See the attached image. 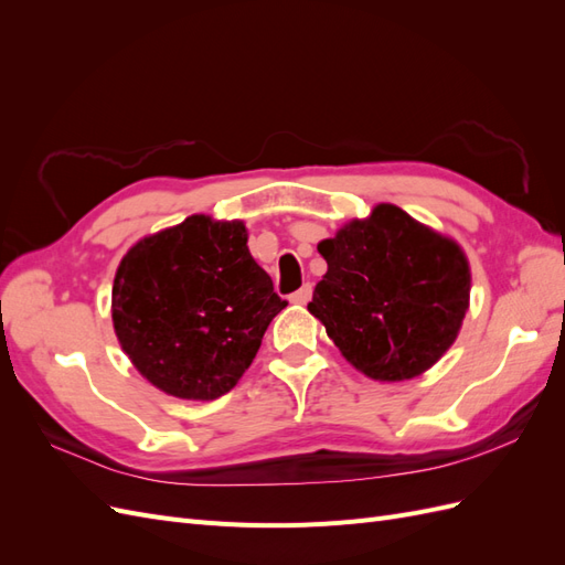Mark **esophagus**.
<instances>
[{"mask_svg": "<svg viewBox=\"0 0 565 565\" xmlns=\"http://www.w3.org/2000/svg\"><path fill=\"white\" fill-rule=\"evenodd\" d=\"M311 295H313V287L306 282L301 289H297V292L289 297V301L292 303H299V306H303V303H309L311 301Z\"/></svg>", "mask_w": 565, "mask_h": 565, "instance_id": "34e87169", "label": "esophagus"}]
</instances>
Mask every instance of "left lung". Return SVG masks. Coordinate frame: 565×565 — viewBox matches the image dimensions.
Wrapping results in <instances>:
<instances>
[{"mask_svg": "<svg viewBox=\"0 0 565 565\" xmlns=\"http://www.w3.org/2000/svg\"><path fill=\"white\" fill-rule=\"evenodd\" d=\"M328 273L309 311L341 355L374 382L436 365L469 311L471 268L452 237L382 202L318 243Z\"/></svg>", "mask_w": 565, "mask_h": 565, "instance_id": "obj_1", "label": "left lung"}]
</instances>
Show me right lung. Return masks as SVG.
<instances>
[{
	"mask_svg": "<svg viewBox=\"0 0 565 565\" xmlns=\"http://www.w3.org/2000/svg\"><path fill=\"white\" fill-rule=\"evenodd\" d=\"M285 306L252 259L243 221L207 214L141 237L113 282L119 347L152 386L183 401H214L241 382Z\"/></svg>",
	"mask_w": 565,
	"mask_h": 565,
	"instance_id": "obj_1",
	"label": "right lung"
}]
</instances>
